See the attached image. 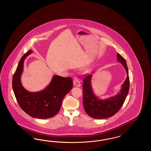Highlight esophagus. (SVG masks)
Returning a JSON list of instances; mask_svg holds the SVG:
<instances>
[{
  "label": "esophagus",
  "mask_w": 151,
  "mask_h": 151,
  "mask_svg": "<svg viewBox=\"0 0 151 151\" xmlns=\"http://www.w3.org/2000/svg\"><path fill=\"white\" fill-rule=\"evenodd\" d=\"M73 85L75 86H77V87L81 86V82H80L79 78H76V77H75L73 78Z\"/></svg>",
  "instance_id": "34e87169"
}]
</instances>
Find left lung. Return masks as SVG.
<instances>
[{
  "mask_svg": "<svg viewBox=\"0 0 151 151\" xmlns=\"http://www.w3.org/2000/svg\"><path fill=\"white\" fill-rule=\"evenodd\" d=\"M117 60L124 67L127 76L118 94L107 99H100L95 95L91 87L92 73L85 76L83 80V105L85 111L95 119H105L113 116L121 108L124 103L129 89V78L126 61L119 53H117Z\"/></svg>",
  "mask_w": 151,
  "mask_h": 151,
  "instance_id": "obj_1",
  "label": "left lung"
}]
</instances>
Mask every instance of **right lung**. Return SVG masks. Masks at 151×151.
Masks as SVG:
<instances>
[{"label":"right lung","instance_id":"obj_1","mask_svg":"<svg viewBox=\"0 0 151 151\" xmlns=\"http://www.w3.org/2000/svg\"><path fill=\"white\" fill-rule=\"evenodd\" d=\"M32 53V50H29L20 60L13 76V91L18 103L27 114L38 119L50 118L59 111L64 97L73 88V79L54 75L44 90L35 93L27 91L22 85L21 77L24 61Z\"/></svg>","mask_w":151,"mask_h":151}]
</instances>
